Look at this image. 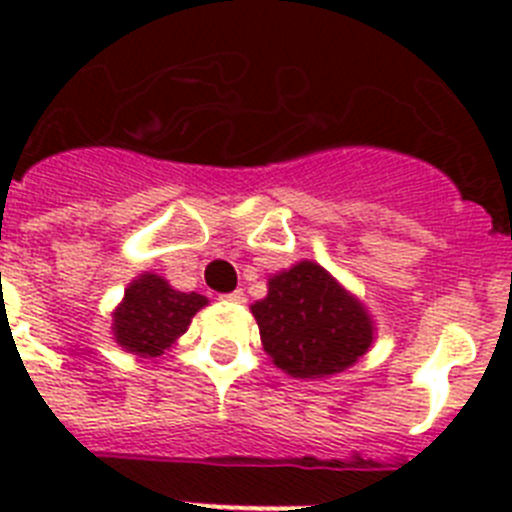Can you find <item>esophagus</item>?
I'll list each match as a JSON object with an SVG mask.
<instances>
[{
	"mask_svg": "<svg viewBox=\"0 0 512 512\" xmlns=\"http://www.w3.org/2000/svg\"><path fill=\"white\" fill-rule=\"evenodd\" d=\"M223 300L230 302V305H243V302H246V295H243V289H235L230 295H223Z\"/></svg>",
	"mask_w": 512,
	"mask_h": 512,
	"instance_id": "esophagus-1",
	"label": "esophagus"
}]
</instances>
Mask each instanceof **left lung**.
Returning <instances> with one entry per match:
<instances>
[{
    "instance_id": "1",
    "label": "left lung",
    "mask_w": 512,
    "mask_h": 512,
    "mask_svg": "<svg viewBox=\"0 0 512 512\" xmlns=\"http://www.w3.org/2000/svg\"><path fill=\"white\" fill-rule=\"evenodd\" d=\"M271 361L292 377L343 372L372 346V320L323 266L302 261L271 277L251 307Z\"/></svg>"
}]
</instances>
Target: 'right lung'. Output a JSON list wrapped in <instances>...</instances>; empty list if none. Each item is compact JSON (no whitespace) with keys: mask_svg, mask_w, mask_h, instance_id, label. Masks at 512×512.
<instances>
[{"mask_svg":"<svg viewBox=\"0 0 512 512\" xmlns=\"http://www.w3.org/2000/svg\"><path fill=\"white\" fill-rule=\"evenodd\" d=\"M207 305L197 292H176L156 274H143L125 289L115 312V341L130 354L158 356L192 323L194 312Z\"/></svg>","mask_w":512,"mask_h":512,"instance_id":"obj_1","label":"right lung"}]
</instances>
